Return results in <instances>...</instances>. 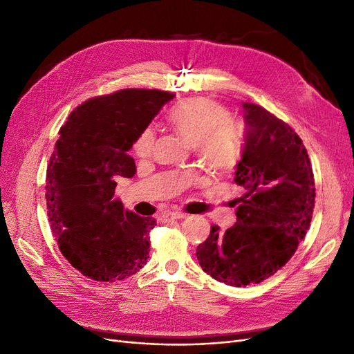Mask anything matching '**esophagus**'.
<instances>
[{"label": "esophagus", "instance_id": "34e87169", "mask_svg": "<svg viewBox=\"0 0 354 354\" xmlns=\"http://www.w3.org/2000/svg\"><path fill=\"white\" fill-rule=\"evenodd\" d=\"M187 214L185 212H180V211H171L163 215V218L166 220H180V218H185Z\"/></svg>", "mask_w": 354, "mask_h": 354}]
</instances>
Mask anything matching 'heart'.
Here are the masks:
<instances>
[{
    "instance_id": "heart-1",
    "label": "heart",
    "mask_w": 354,
    "mask_h": 354,
    "mask_svg": "<svg viewBox=\"0 0 354 354\" xmlns=\"http://www.w3.org/2000/svg\"><path fill=\"white\" fill-rule=\"evenodd\" d=\"M169 122L187 140L198 145L199 155L214 171H232L240 163L244 129L239 120L230 117L221 102L205 97L185 98L169 111ZM155 139V130L145 129L133 145L134 155L150 156Z\"/></svg>"
}]
</instances>
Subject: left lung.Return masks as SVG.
Returning <instances> with one entry per match:
<instances>
[{
	"label": "left lung",
	"instance_id": "8db88e82",
	"mask_svg": "<svg viewBox=\"0 0 354 354\" xmlns=\"http://www.w3.org/2000/svg\"><path fill=\"white\" fill-rule=\"evenodd\" d=\"M245 142L234 182L237 223L211 225L196 248L203 270L230 286L260 283L282 269L311 225L315 180L311 160L288 122L244 102Z\"/></svg>",
	"mask_w": 354,
	"mask_h": 354
}]
</instances>
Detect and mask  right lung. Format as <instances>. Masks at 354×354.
I'll return each mask as SVG.
<instances>
[{
	"instance_id": "right-lung-1",
	"label": "right lung",
	"mask_w": 354,
	"mask_h": 354,
	"mask_svg": "<svg viewBox=\"0 0 354 354\" xmlns=\"http://www.w3.org/2000/svg\"><path fill=\"white\" fill-rule=\"evenodd\" d=\"M172 92L127 88L94 97L69 114L46 172V205L59 250L86 278L115 282L149 259L156 220L126 211L114 189L131 178L129 150Z\"/></svg>"
}]
</instances>
